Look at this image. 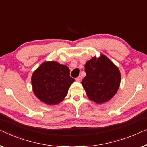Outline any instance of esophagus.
<instances>
[{
    "label": "esophagus",
    "instance_id": "1",
    "mask_svg": "<svg viewBox=\"0 0 147 147\" xmlns=\"http://www.w3.org/2000/svg\"><path fill=\"white\" fill-rule=\"evenodd\" d=\"M75 80H76L77 82H80V81H81L82 77H81V76H78L77 78H76Z\"/></svg>",
    "mask_w": 147,
    "mask_h": 147
}]
</instances>
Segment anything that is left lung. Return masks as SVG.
<instances>
[{
  "instance_id": "left-lung-1",
  "label": "left lung",
  "mask_w": 147,
  "mask_h": 147,
  "mask_svg": "<svg viewBox=\"0 0 147 147\" xmlns=\"http://www.w3.org/2000/svg\"><path fill=\"white\" fill-rule=\"evenodd\" d=\"M86 76L82 85L88 98L97 104L108 102L115 96L121 84V73L107 56L92 57L84 66Z\"/></svg>"
}]
</instances>
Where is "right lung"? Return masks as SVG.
<instances>
[{"instance_id": "1", "label": "right lung", "mask_w": 147, "mask_h": 147, "mask_svg": "<svg viewBox=\"0 0 147 147\" xmlns=\"http://www.w3.org/2000/svg\"><path fill=\"white\" fill-rule=\"evenodd\" d=\"M74 80L67 66L57 61H46L33 72L31 83L34 94L49 105H57L67 95Z\"/></svg>"}]
</instances>
